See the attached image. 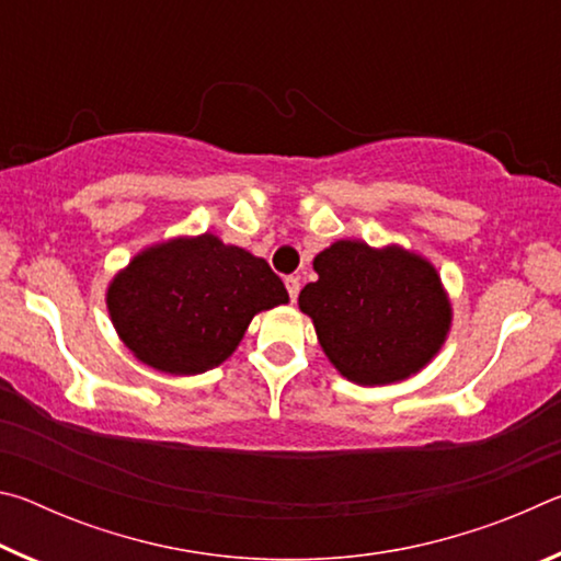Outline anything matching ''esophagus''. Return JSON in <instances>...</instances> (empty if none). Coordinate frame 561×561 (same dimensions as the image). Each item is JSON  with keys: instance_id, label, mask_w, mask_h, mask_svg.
I'll list each match as a JSON object with an SVG mask.
<instances>
[{"instance_id": "1", "label": "esophagus", "mask_w": 561, "mask_h": 561, "mask_svg": "<svg viewBox=\"0 0 561 561\" xmlns=\"http://www.w3.org/2000/svg\"><path fill=\"white\" fill-rule=\"evenodd\" d=\"M284 284H287V291H289V299L291 301H297V297H299V289H301V284H299V277H287L284 279Z\"/></svg>"}]
</instances>
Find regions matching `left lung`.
<instances>
[{"label":"left lung","instance_id":"obj_1","mask_svg":"<svg viewBox=\"0 0 561 561\" xmlns=\"http://www.w3.org/2000/svg\"><path fill=\"white\" fill-rule=\"evenodd\" d=\"M317 282L299 291L331 366L356 386L421 374L453 327V304L431 260L401 244L339 240L314 257Z\"/></svg>","mask_w":561,"mask_h":561}]
</instances>
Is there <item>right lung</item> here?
Returning a JSON list of instances; mask_svg holds the SVG:
<instances>
[{
  "mask_svg": "<svg viewBox=\"0 0 561 561\" xmlns=\"http://www.w3.org/2000/svg\"><path fill=\"white\" fill-rule=\"evenodd\" d=\"M262 257L213 232L180 234L140 250L113 274L106 307L118 339L140 364L170 376L220 366L260 311L287 304Z\"/></svg>",
  "mask_w": 561,
  "mask_h": 561,
  "instance_id": "1",
  "label": "right lung"
}]
</instances>
